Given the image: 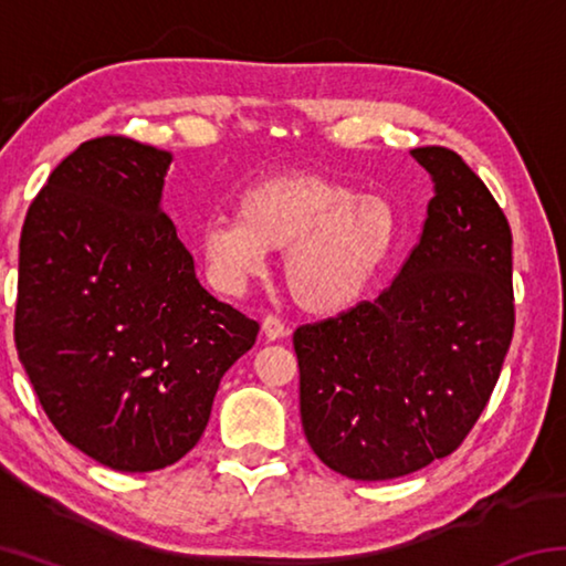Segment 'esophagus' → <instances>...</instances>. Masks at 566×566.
<instances>
[{"instance_id": "1", "label": "esophagus", "mask_w": 566, "mask_h": 566, "mask_svg": "<svg viewBox=\"0 0 566 566\" xmlns=\"http://www.w3.org/2000/svg\"><path fill=\"white\" fill-rule=\"evenodd\" d=\"M262 334H264L266 342H280V339H284L290 332H286L284 324H282L280 319H276V317H264V319H262Z\"/></svg>"}]
</instances>
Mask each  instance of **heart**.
Listing matches in <instances>:
<instances>
[{"label":"heart","instance_id":"obj_1","mask_svg":"<svg viewBox=\"0 0 566 566\" xmlns=\"http://www.w3.org/2000/svg\"><path fill=\"white\" fill-rule=\"evenodd\" d=\"M399 242V217L385 197L357 195L319 175H280L247 187L237 214L199 232L207 276L239 294L284 249L282 280L306 314L334 317L359 304Z\"/></svg>","mask_w":566,"mask_h":566}]
</instances>
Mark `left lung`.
Listing matches in <instances>:
<instances>
[{
	"mask_svg": "<svg viewBox=\"0 0 566 566\" xmlns=\"http://www.w3.org/2000/svg\"><path fill=\"white\" fill-rule=\"evenodd\" d=\"M434 181L424 232L389 290L294 332L310 447L379 482L452 454L500 379L514 332L512 232L464 159L411 149Z\"/></svg>",
	"mask_w": 566,
	"mask_h": 566,
	"instance_id": "left-lung-1",
	"label": "left lung"
}]
</instances>
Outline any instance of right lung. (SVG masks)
Instances as JSON below:
<instances>
[{
	"instance_id": "right-lung-1",
	"label": "right lung",
	"mask_w": 566,
	"mask_h": 566,
	"mask_svg": "<svg viewBox=\"0 0 566 566\" xmlns=\"http://www.w3.org/2000/svg\"><path fill=\"white\" fill-rule=\"evenodd\" d=\"M171 151L76 147L19 239V361L66 442L117 472L179 462L260 324L217 302L161 209Z\"/></svg>"
}]
</instances>
